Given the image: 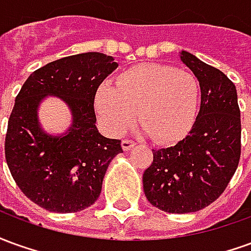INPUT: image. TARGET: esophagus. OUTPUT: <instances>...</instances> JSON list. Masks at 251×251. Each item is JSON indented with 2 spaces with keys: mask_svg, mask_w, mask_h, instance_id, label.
<instances>
[{
  "mask_svg": "<svg viewBox=\"0 0 251 251\" xmlns=\"http://www.w3.org/2000/svg\"><path fill=\"white\" fill-rule=\"evenodd\" d=\"M121 145H122V149H124V151H129V149L134 147L136 144H134V141H131V140H124Z\"/></svg>",
  "mask_w": 251,
  "mask_h": 251,
  "instance_id": "esophagus-1",
  "label": "esophagus"
}]
</instances>
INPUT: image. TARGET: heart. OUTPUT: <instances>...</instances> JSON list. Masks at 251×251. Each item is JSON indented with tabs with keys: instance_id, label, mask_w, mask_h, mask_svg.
<instances>
[{
	"instance_id": "b5f03b06",
	"label": "heart",
	"mask_w": 251,
	"mask_h": 251,
	"mask_svg": "<svg viewBox=\"0 0 251 251\" xmlns=\"http://www.w3.org/2000/svg\"><path fill=\"white\" fill-rule=\"evenodd\" d=\"M117 86L100 84L94 109L104 130L120 136L136 120L153 141L181 140L192 127L199 84L192 74L163 64H138L117 77Z\"/></svg>"
}]
</instances>
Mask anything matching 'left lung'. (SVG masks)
<instances>
[{"label":"left lung","mask_w":251,"mask_h":251,"mask_svg":"<svg viewBox=\"0 0 251 251\" xmlns=\"http://www.w3.org/2000/svg\"><path fill=\"white\" fill-rule=\"evenodd\" d=\"M180 59L199 80L200 110L188 136L174 147L153 149V163L142 176L149 203L171 214L195 212L215 201L241 157V111L234 83L189 52H180Z\"/></svg>","instance_id":"8db88e82"}]
</instances>
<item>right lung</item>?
<instances>
[{
  "instance_id": "right-lung-1",
  "label": "right lung",
  "mask_w": 251,
  "mask_h": 251,
  "mask_svg": "<svg viewBox=\"0 0 251 251\" xmlns=\"http://www.w3.org/2000/svg\"><path fill=\"white\" fill-rule=\"evenodd\" d=\"M117 67L113 56L86 52L48 63L23 84L8 121L5 158L16 184L37 205L77 212L99 198L107 167L122 148L97 129L94 95ZM47 96L72 110L73 124L63 135L40 126L37 110Z\"/></svg>"
}]
</instances>
